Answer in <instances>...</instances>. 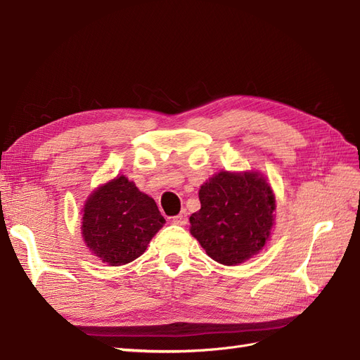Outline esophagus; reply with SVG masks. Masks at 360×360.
<instances>
[{
    "label": "esophagus",
    "instance_id": "esophagus-1",
    "mask_svg": "<svg viewBox=\"0 0 360 360\" xmlns=\"http://www.w3.org/2000/svg\"><path fill=\"white\" fill-rule=\"evenodd\" d=\"M172 222L176 225H186L188 224V212L181 210L177 216L172 217Z\"/></svg>",
    "mask_w": 360,
    "mask_h": 360
}]
</instances>
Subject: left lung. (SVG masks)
I'll return each mask as SVG.
<instances>
[{
  "mask_svg": "<svg viewBox=\"0 0 360 360\" xmlns=\"http://www.w3.org/2000/svg\"><path fill=\"white\" fill-rule=\"evenodd\" d=\"M201 209L189 217L191 234L205 254L237 266L259 254L275 225V193L259 171H219L200 188Z\"/></svg>",
  "mask_w": 360,
  "mask_h": 360,
  "instance_id": "1",
  "label": "left lung"
}]
</instances>
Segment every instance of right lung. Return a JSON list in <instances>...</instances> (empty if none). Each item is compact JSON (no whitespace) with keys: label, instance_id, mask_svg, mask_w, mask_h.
<instances>
[{"label":"right lung","instance_id":"add662e5","mask_svg":"<svg viewBox=\"0 0 360 360\" xmlns=\"http://www.w3.org/2000/svg\"><path fill=\"white\" fill-rule=\"evenodd\" d=\"M163 224L155 200L127 177L117 176L85 200L81 234L94 257L117 267L143 255Z\"/></svg>","mask_w":360,"mask_h":360}]
</instances>
